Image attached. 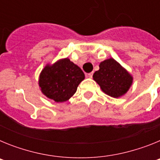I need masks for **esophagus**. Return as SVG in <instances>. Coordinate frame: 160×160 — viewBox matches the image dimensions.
<instances>
[{
    "instance_id": "obj_1",
    "label": "esophagus",
    "mask_w": 160,
    "mask_h": 160,
    "mask_svg": "<svg viewBox=\"0 0 160 160\" xmlns=\"http://www.w3.org/2000/svg\"><path fill=\"white\" fill-rule=\"evenodd\" d=\"M87 76L89 78H92L93 77V72H91V73H87Z\"/></svg>"
}]
</instances>
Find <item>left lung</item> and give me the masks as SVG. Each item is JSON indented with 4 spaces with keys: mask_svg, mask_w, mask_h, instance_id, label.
<instances>
[{
    "mask_svg": "<svg viewBox=\"0 0 160 160\" xmlns=\"http://www.w3.org/2000/svg\"><path fill=\"white\" fill-rule=\"evenodd\" d=\"M102 90L113 98H118L127 93L132 83V77L113 58L100 63L99 70L93 75Z\"/></svg>",
    "mask_w": 160,
    "mask_h": 160,
    "instance_id": "1",
    "label": "left lung"
}]
</instances>
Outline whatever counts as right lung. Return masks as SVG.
I'll return each instance as SVG.
<instances>
[{"label":"right lung","mask_w":160,"mask_h":160,"mask_svg":"<svg viewBox=\"0 0 160 160\" xmlns=\"http://www.w3.org/2000/svg\"><path fill=\"white\" fill-rule=\"evenodd\" d=\"M84 78L82 70L70 59L65 58L44 68L40 74L39 87L46 97L62 102L74 94Z\"/></svg>","instance_id":"obj_1"}]
</instances>
